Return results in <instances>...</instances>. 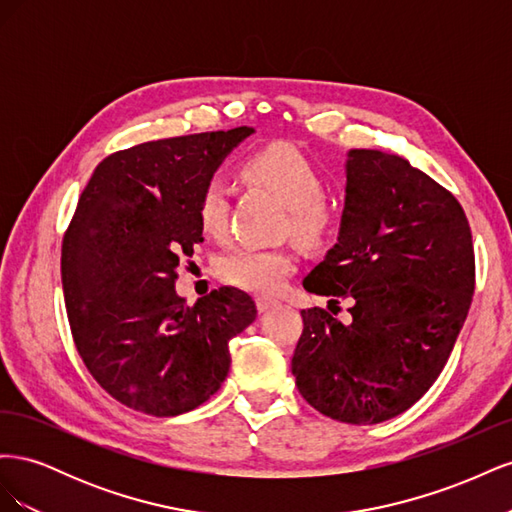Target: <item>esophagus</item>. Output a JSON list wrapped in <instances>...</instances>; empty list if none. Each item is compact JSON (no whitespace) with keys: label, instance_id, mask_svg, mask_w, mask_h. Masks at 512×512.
Returning a JSON list of instances; mask_svg holds the SVG:
<instances>
[{"label":"esophagus","instance_id":"34e87169","mask_svg":"<svg viewBox=\"0 0 512 512\" xmlns=\"http://www.w3.org/2000/svg\"><path fill=\"white\" fill-rule=\"evenodd\" d=\"M256 305H258L260 312H269V309L277 307L280 303H277L275 299H269V297H258V299H256Z\"/></svg>","mask_w":512,"mask_h":512}]
</instances>
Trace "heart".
Masks as SVG:
<instances>
[{
    "instance_id": "b5f03b06",
    "label": "heart",
    "mask_w": 512,
    "mask_h": 512,
    "mask_svg": "<svg viewBox=\"0 0 512 512\" xmlns=\"http://www.w3.org/2000/svg\"><path fill=\"white\" fill-rule=\"evenodd\" d=\"M245 173L280 196L292 211L294 235L314 245L329 237L333 213L324 205V181L314 164L299 149L271 145L252 153L245 162ZM198 220L207 235L220 237L228 226V194L220 179H211L198 203ZM294 271V256L288 250L243 245L230 250L218 262V275L224 282L243 290L269 294L280 290Z\"/></svg>"
}]
</instances>
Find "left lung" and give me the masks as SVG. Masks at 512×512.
Listing matches in <instances>:
<instances>
[{
  "label": "left lung",
  "instance_id": "8db88e82",
  "mask_svg": "<svg viewBox=\"0 0 512 512\" xmlns=\"http://www.w3.org/2000/svg\"><path fill=\"white\" fill-rule=\"evenodd\" d=\"M303 288L329 303L350 297L352 320L303 309L292 356L299 393L335 421H389L429 391L466 322L474 294L466 213L408 160L350 149L337 243Z\"/></svg>",
  "mask_w": 512,
  "mask_h": 512
}]
</instances>
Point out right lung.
I'll use <instances>...</instances> for the list:
<instances>
[{
  "label": "right lung",
  "instance_id": "1",
  "mask_svg": "<svg viewBox=\"0 0 512 512\" xmlns=\"http://www.w3.org/2000/svg\"><path fill=\"white\" fill-rule=\"evenodd\" d=\"M254 128L151 141L104 158L61 245V284L76 350L119 404L151 416L190 412L220 391L228 342L256 305L237 288L192 307L175 290L179 256L203 241L198 203Z\"/></svg>",
  "mask_w": 512,
  "mask_h": 512
}]
</instances>
